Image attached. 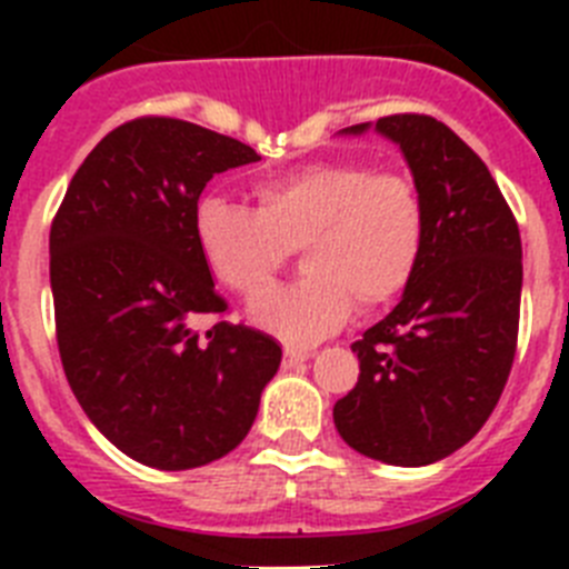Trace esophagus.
<instances>
[{"label": "esophagus", "instance_id": "obj_1", "mask_svg": "<svg viewBox=\"0 0 569 569\" xmlns=\"http://www.w3.org/2000/svg\"><path fill=\"white\" fill-rule=\"evenodd\" d=\"M310 356H313V350H299V347H288V350H284V367L305 365Z\"/></svg>", "mask_w": 569, "mask_h": 569}]
</instances>
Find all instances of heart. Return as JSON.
Instances as JSON below:
<instances>
[{"label":"heart","mask_w":569,"mask_h":569,"mask_svg":"<svg viewBox=\"0 0 569 569\" xmlns=\"http://www.w3.org/2000/svg\"><path fill=\"white\" fill-rule=\"evenodd\" d=\"M256 210L204 196L196 204V248L213 279L253 299L301 250L305 279L253 301L256 328L288 345L339 330L353 305L376 310L399 299L421 264L427 210L399 170L353 159L310 162L253 182Z\"/></svg>","instance_id":"heart-1"}]
</instances>
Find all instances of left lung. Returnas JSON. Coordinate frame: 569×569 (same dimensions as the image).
Wrapping results in <instances>:
<instances>
[{
    "instance_id": "left-lung-1",
    "label": "left lung",
    "mask_w": 569,
    "mask_h": 569,
    "mask_svg": "<svg viewBox=\"0 0 569 569\" xmlns=\"http://www.w3.org/2000/svg\"><path fill=\"white\" fill-rule=\"evenodd\" d=\"M376 130L413 170L427 239L393 313L353 345L359 381L333 421L361 456L421 467L465 447L499 405L519 345L521 236L487 164L445 122L393 113Z\"/></svg>"
}]
</instances>
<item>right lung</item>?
<instances>
[{"instance_id":"1","label":"right lung","mask_w":569,"mask_h":569,"mask_svg":"<svg viewBox=\"0 0 569 569\" xmlns=\"http://www.w3.org/2000/svg\"><path fill=\"white\" fill-rule=\"evenodd\" d=\"M256 159L233 136L139 116L90 150L50 224L70 390L104 439L148 467L190 470L230 453L279 370L270 336L224 321L193 236L213 173ZM196 315L217 319L204 337Z\"/></svg>"}]
</instances>
